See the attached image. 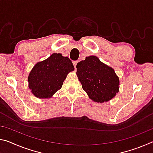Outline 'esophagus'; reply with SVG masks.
<instances>
[{
    "mask_svg": "<svg viewBox=\"0 0 153 153\" xmlns=\"http://www.w3.org/2000/svg\"><path fill=\"white\" fill-rule=\"evenodd\" d=\"M77 63V61H73V64H74L75 68H76V67Z\"/></svg>",
    "mask_w": 153,
    "mask_h": 153,
    "instance_id": "esophagus-1",
    "label": "esophagus"
}]
</instances>
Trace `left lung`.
Segmentation results:
<instances>
[{"instance_id":"left-lung-1","label":"left lung","mask_w":153,"mask_h":153,"mask_svg":"<svg viewBox=\"0 0 153 153\" xmlns=\"http://www.w3.org/2000/svg\"><path fill=\"white\" fill-rule=\"evenodd\" d=\"M76 68L83 90L93 101L107 102L119 92V77L112 67L103 63L97 56H87L77 64Z\"/></svg>"}]
</instances>
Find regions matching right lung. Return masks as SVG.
Listing matches in <instances>:
<instances>
[{
	"mask_svg": "<svg viewBox=\"0 0 153 153\" xmlns=\"http://www.w3.org/2000/svg\"><path fill=\"white\" fill-rule=\"evenodd\" d=\"M74 65L67 56L53 53L48 59L36 63L28 76L29 88L36 97L48 98L61 88Z\"/></svg>",
	"mask_w": 153,
	"mask_h": 153,
	"instance_id": "obj_1",
	"label": "right lung"
}]
</instances>
